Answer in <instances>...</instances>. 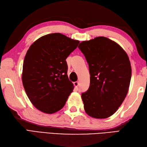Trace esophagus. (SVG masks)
Here are the masks:
<instances>
[{
  "mask_svg": "<svg viewBox=\"0 0 147 147\" xmlns=\"http://www.w3.org/2000/svg\"><path fill=\"white\" fill-rule=\"evenodd\" d=\"M73 84H74V86H75L76 88H78V85H79V82H75L73 83Z\"/></svg>",
  "mask_w": 147,
  "mask_h": 147,
  "instance_id": "esophagus-1",
  "label": "esophagus"
}]
</instances>
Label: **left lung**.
<instances>
[{
  "label": "left lung",
  "mask_w": 147,
  "mask_h": 147,
  "mask_svg": "<svg viewBox=\"0 0 147 147\" xmlns=\"http://www.w3.org/2000/svg\"><path fill=\"white\" fill-rule=\"evenodd\" d=\"M78 48L89 66L90 83L82 93L84 109L90 116L105 119L117 111L128 92L131 67L126 52L104 36L81 42Z\"/></svg>",
  "instance_id": "8db88e82"
}]
</instances>
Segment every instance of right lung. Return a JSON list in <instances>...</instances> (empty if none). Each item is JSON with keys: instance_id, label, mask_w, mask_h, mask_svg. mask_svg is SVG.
Wrapping results in <instances>:
<instances>
[{"instance_id": "right-lung-1", "label": "right lung", "mask_w": 147, "mask_h": 147, "mask_svg": "<svg viewBox=\"0 0 147 147\" xmlns=\"http://www.w3.org/2000/svg\"><path fill=\"white\" fill-rule=\"evenodd\" d=\"M79 43L61 33H51L36 40L28 50L22 81L28 97L40 111L53 114L61 110L73 92L65 59Z\"/></svg>"}]
</instances>
